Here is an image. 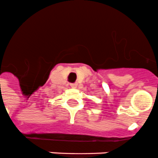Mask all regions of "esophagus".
Listing matches in <instances>:
<instances>
[{
	"label": "esophagus",
	"mask_w": 158,
	"mask_h": 158,
	"mask_svg": "<svg viewBox=\"0 0 158 158\" xmlns=\"http://www.w3.org/2000/svg\"><path fill=\"white\" fill-rule=\"evenodd\" d=\"M70 86L73 89H76L77 87V83H72V84H70Z\"/></svg>",
	"instance_id": "34e87169"
}]
</instances>
